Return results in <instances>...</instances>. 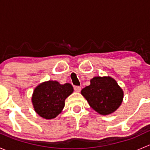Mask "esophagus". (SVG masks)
<instances>
[{
  "label": "esophagus",
  "instance_id": "34e87169",
  "mask_svg": "<svg viewBox=\"0 0 150 150\" xmlns=\"http://www.w3.org/2000/svg\"><path fill=\"white\" fill-rule=\"evenodd\" d=\"M74 89H75V91L76 92H80V91H81V86H74Z\"/></svg>",
  "mask_w": 150,
  "mask_h": 150
}]
</instances>
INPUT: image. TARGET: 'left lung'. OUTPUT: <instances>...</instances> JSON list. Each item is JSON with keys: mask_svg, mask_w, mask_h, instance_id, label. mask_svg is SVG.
Wrapping results in <instances>:
<instances>
[{"mask_svg": "<svg viewBox=\"0 0 150 150\" xmlns=\"http://www.w3.org/2000/svg\"><path fill=\"white\" fill-rule=\"evenodd\" d=\"M91 84L81 91L91 108L100 115H110L118 109L123 99V91L110 76L94 77Z\"/></svg>", "mask_w": 150, "mask_h": 150, "instance_id": "left-lung-1", "label": "left lung"}]
</instances>
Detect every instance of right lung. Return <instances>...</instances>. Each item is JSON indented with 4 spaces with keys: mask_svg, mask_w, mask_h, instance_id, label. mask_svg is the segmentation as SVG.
Returning <instances> with one entry per match:
<instances>
[{
    "mask_svg": "<svg viewBox=\"0 0 150 150\" xmlns=\"http://www.w3.org/2000/svg\"><path fill=\"white\" fill-rule=\"evenodd\" d=\"M73 92L70 83L60 84L48 81L39 84L35 88L32 102L35 111L45 119L55 118L64 107V101Z\"/></svg>",
    "mask_w": 150,
    "mask_h": 150,
    "instance_id": "right-lung-1",
    "label": "right lung"
}]
</instances>
